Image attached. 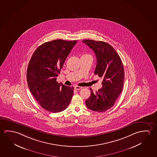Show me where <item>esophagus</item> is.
I'll list each match as a JSON object with an SVG mask.
<instances>
[{"label": "esophagus", "mask_w": 157, "mask_h": 157, "mask_svg": "<svg viewBox=\"0 0 157 157\" xmlns=\"http://www.w3.org/2000/svg\"><path fill=\"white\" fill-rule=\"evenodd\" d=\"M75 90H80V89H82V87H81V86H75Z\"/></svg>", "instance_id": "esophagus-1"}]
</instances>
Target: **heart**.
<instances>
[{"label": "heart", "mask_w": 157, "mask_h": 157, "mask_svg": "<svg viewBox=\"0 0 157 157\" xmlns=\"http://www.w3.org/2000/svg\"><path fill=\"white\" fill-rule=\"evenodd\" d=\"M82 56H90V55H88V54H85V55H82Z\"/></svg>", "instance_id": "1"}]
</instances>
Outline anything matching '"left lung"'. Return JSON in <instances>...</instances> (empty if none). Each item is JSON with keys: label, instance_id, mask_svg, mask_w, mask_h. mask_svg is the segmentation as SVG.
Wrapping results in <instances>:
<instances>
[{"label": "left lung", "instance_id": "8db88e82", "mask_svg": "<svg viewBox=\"0 0 157 157\" xmlns=\"http://www.w3.org/2000/svg\"><path fill=\"white\" fill-rule=\"evenodd\" d=\"M82 42L95 52L97 64L95 75L103 78L102 87L85 101L87 108L103 112L112 107L121 94L124 86V71L121 57L110 44L102 41L86 39Z\"/></svg>", "mask_w": 157, "mask_h": 157}]
</instances>
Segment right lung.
Masks as SVG:
<instances>
[{
	"label": "right lung",
	"mask_w": 157,
	"mask_h": 157,
	"mask_svg": "<svg viewBox=\"0 0 157 157\" xmlns=\"http://www.w3.org/2000/svg\"><path fill=\"white\" fill-rule=\"evenodd\" d=\"M77 40L57 39L44 43L34 52L27 70L32 94L42 108L52 113L64 111L70 105L74 87L56 82L64 61Z\"/></svg>",
	"instance_id": "obj_1"
}]
</instances>
